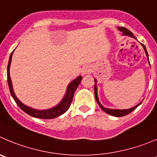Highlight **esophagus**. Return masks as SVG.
I'll return each instance as SVG.
<instances>
[{
  "label": "esophagus",
  "mask_w": 157,
  "mask_h": 157,
  "mask_svg": "<svg viewBox=\"0 0 157 157\" xmlns=\"http://www.w3.org/2000/svg\"><path fill=\"white\" fill-rule=\"evenodd\" d=\"M90 71H91V69H90V67H89V66H86V67H83L81 72H82V74H83V75H86V74H90Z\"/></svg>",
  "instance_id": "34e87169"
}]
</instances>
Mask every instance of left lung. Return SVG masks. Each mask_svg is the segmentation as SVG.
<instances>
[{
  "mask_svg": "<svg viewBox=\"0 0 157 157\" xmlns=\"http://www.w3.org/2000/svg\"><path fill=\"white\" fill-rule=\"evenodd\" d=\"M118 30L121 31V32H122L123 36H129V37H132V38H134V39H136V37H135L134 36H133V34L131 32H130L128 29H125V28L124 27H118ZM142 45H143V49H144L145 50V52H146V56L148 57V61H149V64L150 65V63H149V56H148V52L147 51H146V46H145L143 44H142ZM94 82H95V84H94V94H95V98H96V101L97 102H98V104L99 105H100L101 108L102 110H103L104 112H106L107 114H108V115H112V116H115V117H122V116H125V115H127L128 114H129L130 112H132V111H134L135 109H136L137 107L139 106V105H140L142 104V102H140V103L138 104L137 105H136L135 107H133V108H128V109H112V108H105V107L103 106V105H101V104L100 103V101H99V99H98V87H97V80L96 79H94Z\"/></svg>",
  "mask_w": 157,
  "mask_h": 157,
  "instance_id": "obj_1",
  "label": "left lung"
}]
</instances>
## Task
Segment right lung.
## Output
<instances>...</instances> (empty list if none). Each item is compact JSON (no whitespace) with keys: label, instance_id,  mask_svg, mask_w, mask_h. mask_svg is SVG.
<instances>
[{"label":"right lung","instance_id":"add662e5","mask_svg":"<svg viewBox=\"0 0 157 157\" xmlns=\"http://www.w3.org/2000/svg\"><path fill=\"white\" fill-rule=\"evenodd\" d=\"M14 52V51H13ZM13 52H11L9 57V60H8V69H7V77H8V87H9L10 92L14 98V101L16 102L18 107L22 110L23 112L27 113L28 115H31L32 117L38 118H42V119H52V118H56V117L60 116L61 115L65 113L67 110L70 108L71 102L73 101V98H74V94L75 90L78 87L79 84L80 83V81L82 80L81 76L77 77L75 80H74L72 82H70L67 86V91H66L65 95H64L63 98L62 99L59 103L57 105H56L53 108H49V109L45 110H37L35 108H32L31 107L27 106V105H24L21 101H20L18 98L16 97L15 94H14V90H13L12 82H11V76H10V67H11V58H12Z\"/></svg>","mask_w":157,"mask_h":157}]
</instances>
